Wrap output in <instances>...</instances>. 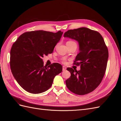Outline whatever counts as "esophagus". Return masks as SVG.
Returning a JSON list of instances; mask_svg holds the SVG:
<instances>
[{
    "mask_svg": "<svg viewBox=\"0 0 121 121\" xmlns=\"http://www.w3.org/2000/svg\"><path fill=\"white\" fill-rule=\"evenodd\" d=\"M66 69V67H65V66H63V67H62V70H63V71H65Z\"/></svg>",
    "mask_w": 121,
    "mask_h": 121,
    "instance_id": "obj_1",
    "label": "esophagus"
}]
</instances>
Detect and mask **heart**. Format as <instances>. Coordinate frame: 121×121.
Wrapping results in <instances>:
<instances>
[{
	"instance_id": "obj_1",
	"label": "heart",
	"mask_w": 121,
	"mask_h": 121,
	"mask_svg": "<svg viewBox=\"0 0 121 121\" xmlns=\"http://www.w3.org/2000/svg\"><path fill=\"white\" fill-rule=\"evenodd\" d=\"M68 42H71V41H67V43H68Z\"/></svg>"
}]
</instances>
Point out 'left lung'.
<instances>
[{
  "instance_id": "left-lung-1",
  "label": "left lung",
  "mask_w": 121,
  "mask_h": 121,
  "mask_svg": "<svg viewBox=\"0 0 121 121\" xmlns=\"http://www.w3.org/2000/svg\"><path fill=\"white\" fill-rule=\"evenodd\" d=\"M64 37L77 40L79 53L74 64L81 65L78 71L68 67L70 77L66 80L67 88L74 94L82 95L94 91L104 77L108 58V51L101 35L86 27L69 30Z\"/></svg>"
}]
</instances>
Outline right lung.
Segmentation results:
<instances>
[{
  "label": "right lung",
  "instance_id": "right-lung-1",
  "mask_svg": "<svg viewBox=\"0 0 121 121\" xmlns=\"http://www.w3.org/2000/svg\"><path fill=\"white\" fill-rule=\"evenodd\" d=\"M63 32L43 30L24 33L13 43L10 53V66L13 77L25 90L39 94L48 90L62 66L55 63L43 66L41 58L53 53Z\"/></svg>",
  "mask_w": 121,
  "mask_h": 121
}]
</instances>
